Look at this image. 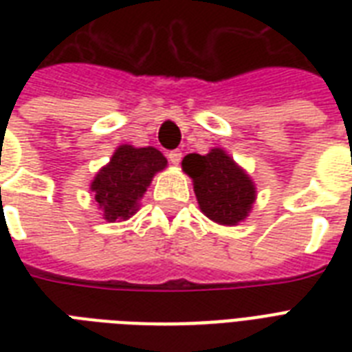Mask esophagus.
<instances>
[{
    "mask_svg": "<svg viewBox=\"0 0 352 352\" xmlns=\"http://www.w3.org/2000/svg\"><path fill=\"white\" fill-rule=\"evenodd\" d=\"M168 159H170L171 164L179 166L182 160V151H179V149H173V151H170V153H168Z\"/></svg>",
    "mask_w": 352,
    "mask_h": 352,
    "instance_id": "1",
    "label": "esophagus"
}]
</instances>
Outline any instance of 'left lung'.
<instances>
[{
	"label": "left lung",
	"mask_w": 352,
	"mask_h": 352,
	"mask_svg": "<svg viewBox=\"0 0 352 352\" xmlns=\"http://www.w3.org/2000/svg\"><path fill=\"white\" fill-rule=\"evenodd\" d=\"M182 170L192 177L199 208L208 219L235 226L248 217L256 201V186L225 149L214 148L206 155H186L182 159Z\"/></svg>",
	"instance_id": "left-lung-1"
}]
</instances>
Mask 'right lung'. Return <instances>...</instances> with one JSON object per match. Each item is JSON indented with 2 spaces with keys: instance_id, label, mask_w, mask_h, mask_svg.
Here are the masks:
<instances>
[{
  "instance_id": "right-lung-1",
  "label": "right lung",
  "mask_w": 352,
  "mask_h": 352,
  "mask_svg": "<svg viewBox=\"0 0 352 352\" xmlns=\"http://www.w3.org/2000/svg\"><path fill=\"white\" fill-rule=\"evenodd\" d=\"M168 160L159 149L135 148L122 144L115 149L109 164L102 168L91 182V192L109 223L129 219L138 210L157 171L164 170Z\"/></svg>"
}]
</instances>
